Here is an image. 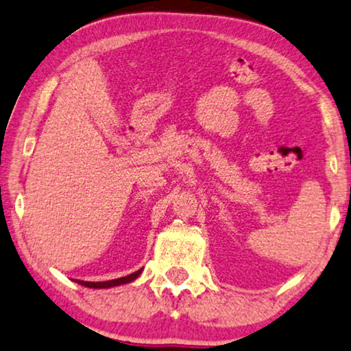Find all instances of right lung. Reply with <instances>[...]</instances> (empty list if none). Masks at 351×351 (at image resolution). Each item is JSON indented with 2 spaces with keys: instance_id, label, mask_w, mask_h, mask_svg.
I'll use <instances>...</instances> for the list:
<instances>
[{
  "instance_id": "1",
  "label": "right lung",
  "mask_w": 351,
  "mask_h": 351,
  "mask_svg": "<svg viewBox=\"0 0 351 351\" xmlns=\"http://www.w3.org/2000/svg\"><path fill=\"white\" fill-rule=\"evenodd\" d=\"M141 272H143V269L136 270V272H133V274L127 275V276H122V278H116V280H108V281H82V280H76V283L82 285V286H87V288H95V289L112 288V286H119V285L130 283V281L138 278Z\"/></svg>"
}]
</instances>
